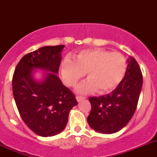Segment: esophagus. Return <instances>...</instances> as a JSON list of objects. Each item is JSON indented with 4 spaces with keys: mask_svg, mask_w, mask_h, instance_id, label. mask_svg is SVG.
Here are the masks:
<instances>
[{
    "mask_svg": "<svg viewBox=\"0 0 157 157\" xmlns=\"http://www.w3.org/2000/svg\"><path fill=\"white\" fill-rule=\"evenodd\" d=\"M83 99H85V98H83V97H79V96H77V97H76V100H77L78 102H80V101Z\"/></svg>",
    "mask_w": 157,
    "mask_h": 157,
    "instance_id": "1",
    "label": "esophagus"
}]
</instances>
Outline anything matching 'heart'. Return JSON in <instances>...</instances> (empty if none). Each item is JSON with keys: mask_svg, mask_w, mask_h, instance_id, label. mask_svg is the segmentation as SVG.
<instances>
[{"mask_svg": "<svg viewBox=\"0 0 157 157\" xmlns=\"http://www.w3.org/2000/svg\"><path fill=\"white\" fill-rule=\"evenodd\" d=\"M127 59L120 52H110L102 48L82 50L67 57L60 64V75L67 86L73 87L86 73L88 80L77 88L80 94L97 90L100 94L111 92L118 86L125 75Z\"/></svg>", "mask_w": 157, "mask_h": 157, "instance_id": "heart-1", "label": "heart"}]
</instances>
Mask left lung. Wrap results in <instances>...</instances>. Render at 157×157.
Listing matches in <instances>:
<instances>
[{"label": "left lung", "instance_id": "obj_1", "mask_svg": "<svg viewBox=\"0 0 157 157\" xmlns=\"http://www.w3.org/2000/svg\"><path fill=\"white\" fill-rule=\"evenodd\" d=\"M127 68L121 82L111 94L89 99L92 109L87 122L101 134L120 131L131 120L142 87V74L134 57L127 59Z\"/></svg>", "mask_w": 157, "mask_h": 157}]
</instances>
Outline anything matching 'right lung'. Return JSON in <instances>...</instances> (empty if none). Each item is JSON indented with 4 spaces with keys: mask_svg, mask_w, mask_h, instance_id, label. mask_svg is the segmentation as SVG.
<instances>
[{
    "mask_svg": "<svg viewBox=\"0 0 157 157\" xmlns=\"http://www.w3.org/2000/svg\"><path fill=\"white\" fill-rule=\"evenodd\" d=\"M64 45L44 46L25 55L12 78V92L20 116L37 135L51 137L64 130L75 95L57 76ZM37 70H44L40 80Z\"/></svg>",
    "mask_w": 157,
    "mask_h": 157,
    "instance_id": "1",
    "label": "right lung"
}]
</instances>
